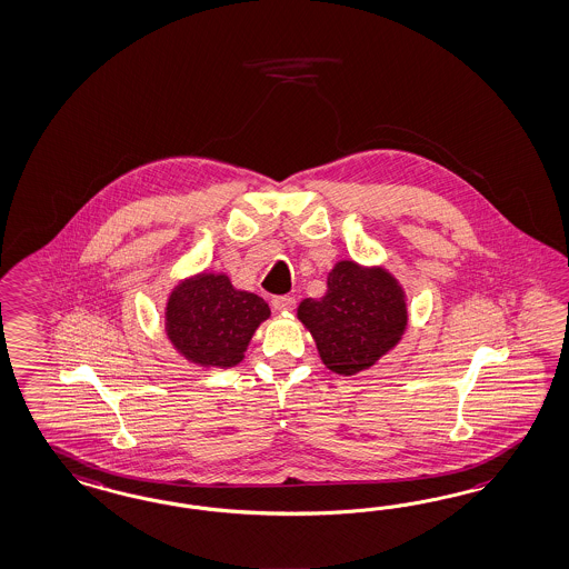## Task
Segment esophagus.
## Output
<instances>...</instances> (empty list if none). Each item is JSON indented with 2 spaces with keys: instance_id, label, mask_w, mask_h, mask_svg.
Wrapping results in <instances>:
<instances>
[{
  "instance_id": "obj_1",
  "label": "esophagus",
  "mask_w": 569,
  "mask_h": 569,
  "mask_svg": "<svg viewBox=\"0 0 569 569\" xmlns=\"http://www.w3.org/2000/svg\"><path fill=\"white\" fill-rule=\"evenodd\" d=\"M297 306V301H295V297L291 295H278L272 299V308L277 309V311H292Z\"/></svg>"
}]
</instances>
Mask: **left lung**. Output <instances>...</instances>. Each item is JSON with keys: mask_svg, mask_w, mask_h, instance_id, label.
I'll use <instances>...</instances> for the list:
<instances>
[{"mask_svg": "<svg viewBox=\"0 0 569 569\" xmlns=\"http://www.w3.org/2000/svg\"><path fill=\"white\" fill-rule=\"evenodd\" d=\"M326 295L303 299L297 318L308 328L326 368L353 376L401 341L406 291L389 270L342 260L328 272Z\"/></svg>", "mask_w": 569, "mask_h": 569, "instance_id": "1", "label": "left lung"}]
</instances>
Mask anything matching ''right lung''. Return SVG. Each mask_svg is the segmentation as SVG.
<instances>
[{"instance_id": "obj_1", "label": "right lung", "mask_w": 569, "mask_h": 569, "mask_svg": "<svg viewBox=\"0 0 569 569\" xmlns=\"http://www.w3.org/2000/svg\"><path fill=\"white\" fill-rule=\"evenodd\" d=\"M270 318L256 292L239 291L227 274L201 272L179 282L166 303V335L180 356L201 368L241 363L258 326Z\"/></svg>"}]
</instances>
